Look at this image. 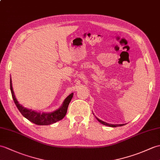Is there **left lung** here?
Here are the masks:
<instances>
[{
    "label": "left lung",
    "mask_w": 160,
    "mask_h": 160,
    "mask_svg": "<svg viewBox=\"0 0 160 160\" xmlns=\"http://www.w3.org/2000/svg\"><path fill=\"white\" fill-rule=\"evenodd\" d=\"M95 118H97V120L99 122H101L102 124H103V125H106V126H108V127H112V128H116V127H119V126H122V125H125V124H115V125H113V124H110V123H107V122H104V121H102V120H100L99 118H98V117H95Z\"/></svg>",
    "instance_id": "1"
}]
</instances>
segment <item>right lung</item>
Returning a JSON list of instances; mask_svg holds the SVG:
<instances>
[{
    "label": "right lung",
    "instance_id": "add662e5",
    "mask_svg": "<svg viewBox=\"0 0 160 160\" xmlns=\"http://www.w3.org/2000/svg\"><path fill=\"white\" fill-rule=\"evenodd\" d=\"M10 89L11 92H12L13 101L15 103H16V106H17L18 109L19 110V111L21 112V114L23 115L26 118H27L28 120L38 125H51L62 119L66 115L69 103L71 102L73 95V92L68 95L64 100L62 106L57 110H56L51 112L41 113L38 112L37 111L35 110H32L31 109H28L27 108H24V106H22L21 104H20L14 94L12 87V78H10Z\"/></svg>",
    "mask_w": 160,
    "mask_h": 160
}]
</instances>
